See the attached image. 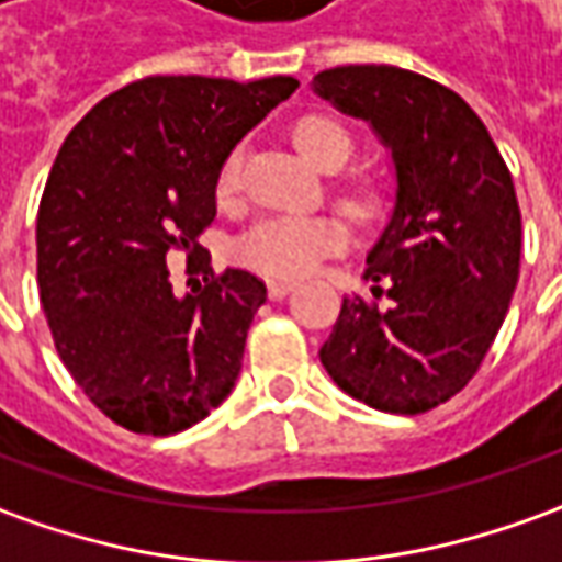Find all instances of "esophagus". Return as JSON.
<instances>
[{"instance_id": "obj_1", "label": "esophagus", "mask_w": 562, "mask_h": 562, "mask_svg": "<svg viewBox=\"0 0 562 562\" xmlns=\"http://www.w3.org/2000/svg\"><path fill=\"white\" fill-rule=\"evenodd\" d=\"M294 292V282L292 280H270L268 282V294L270 301H282L285 294Z\"/></svg>"}]
</instances>
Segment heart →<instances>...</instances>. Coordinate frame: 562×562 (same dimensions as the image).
Returning <instances> with one entry per match:
<instances>
[{"label":"heart","instance_id":"1","mask_svg":"<svg viewBox=\"0 0 562 562\" xmlns=\"http://www.w3.org/2000/svg\"><path fill=\"white\" fill-rule=\"evenodd\" d=\"M294 145L319 170H337L352 151L347 127L328 115H304L294 124ZM243 155L234 148L215 176L218 203H234L240 194ZM344 206L359 218H371L376 210V191L368 182H349L344 188ZM349 240V227L337 215H268L243 231L237 258L246 268L265 277L294 280L307 277L325 255L340 252Z\"/></svg>","mask_w":562,"mask_h":562}]
</instances>
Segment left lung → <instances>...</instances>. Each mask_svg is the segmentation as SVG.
Masks as SVG:
<instances>
[{"mask_svg": "<svg viewBox=\"0 0 562 562\" xmlns=\"http://www.w3.org/2000/svg\"><path fill=\"white\" fill-rule=\"evenodd\" d=\"M313 90L390 148L395 206L368 252L371 294L344 297L319 359L386 414H426L477 374L520 273L512 172L472 105L398 66H337Z\"/></svg>", "mask_w": 562, "mask_h": 562, "instance_id": "left-lung-1", "label": "left lung"}]
</instances>
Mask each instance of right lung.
<instances>
[{"instance_id": "add662e5", "label": "right lung", "mask_w": 562, "mask_h": 562, "mask_svg": "<svg viewBox=\"0 0 562 562\" xmlns=\"http://www.w3.org/2000/svg\"><path fill=\"white\" fill-rule=\"evenodd\" d=\"M292 76H148L109 93L66 136L35 218L38 297L66 371L105 417L176 435L225 402L265 282L246 270L172 292L167 255L191 258L215 218V176Z\"/></svg>"}]
</instances>
